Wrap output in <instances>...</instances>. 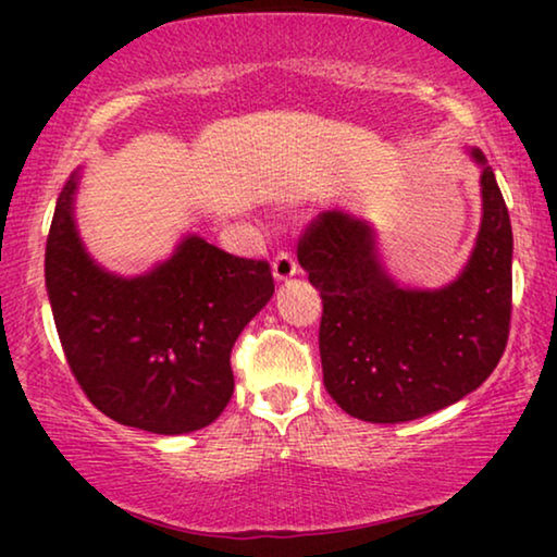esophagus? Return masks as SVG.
Instances as JSON below:
<instances>
[{"mask_svg":"<svg viewBox=\"0 0 557 557\" xmlns=\"http://www.w3.org/2000/svg\"><path fill=\"white\" fill-rule=\"evenodd\" d=\"M273 278L278 281V284H288L296 276V261L288 253H281L276 261H273Z\"/></svg>","mask_w":557,"mask_h":557,"instance_id":"1","label":"esophagus"}]
</instances>
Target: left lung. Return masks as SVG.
Returning a JSON list of instances; mask_svg holds the SVG:
<instances>
[{"label":"left lung","mask_w":557,"mask_h":557,"mask_svg":"<svg viewBox=\"0 0 557 557\" xmlns=\"http://www.w3.org/2000/svg\"><path fill=\"white\" fill-rule=\"evenodd\" d=\"M81 174L65 182L45 246V288L75 380L121 425L180 436L215 423L233 395L235 339L273 296L269 263L185 233L151 269L109 271L75 220Z\"/></svg>","instance_id":"left-lung-1"}]
</instances>
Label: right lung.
<instances>
[{
    "instance_id": "right-lung-1",
    "label": "right lung",
    "mask_w": 557,
    "mask_h": 557,
    "mask_svg": "<svg viewBox=\"0 0 557 557\" xmlns=\"http://www.w3.org/2000/svg\"><path fill=\"white\" fill-rule=\"evenodd\" d=\"M482 177V223L451 284L400 286L368 220L332 210L299 243V265L322 296L324 387L368 423H406L454 406L497 368L512 314V225L492 166Z\"/></svg>"
}]
</instances>
